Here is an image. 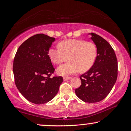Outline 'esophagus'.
Instances as JSON below:
<instances>
[{
  "mask_svg": "<svg viewBox=\"0 0 131 131\" xmlns=\"http://www.w3.org/2000/svg\"><path fill=\"white\" fill-rule=\"evenodd\" d=\"M71 79L70 77H64L63 80L64 81H67V80H69Z\"/></svg>",
  "mask_w": 131,
  "mask_h": 131,
  "instance_id": "esophagus-1",
  "label": "esophagus"
}]
</instances>
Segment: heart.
<instances>
[{
	"label": "heart",
	"instance_id": "b5f03b06",
	"mask_svg": "<svg viewBox=\"0 0 131 131\" xmlns=\"http://www.w3.org/2000/svg\"><path fill=\"white\" fill-rule=\"evenodd\" d=\"M97 52L95 45L81 39H69L61 42L58 47L51 48L48 51L51 61L60 64L67 60V63L57 70L58 74L66 76L75 74L81 70H89L95 61Z\"/></svg>",
	"mask_w": 131,
	"mask_h": 131
}]
</instances>
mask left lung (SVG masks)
Masks as SVG:
<instances>
[{
    "label": "left lung",
    "mask_w": 131,
    "mask_h": 131,
    "mask_svg": "<svg viewBox=\"0 0 131 131\" xmlns=\"http://www.w3.org/2000/svg\"><path fill=\"white\" fill-rule=\"evenodd\" d=\"M96 47L94 65L80 77L81 85L75 90L79 98L85 103H97L110 92L117 78V60L113 49L104 39L89 33Z\"/></svg>",
    "instance_id": "1"
}]
</instances>
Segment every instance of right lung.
<instances>
[{
    "instance_id": "1",
    "label": "right lung",
    "mask_w": 131,
    "mask_h": 131,
    "mask_svg": "<svg viewBox=\"0 0 131 131\" xmlns=\"http://www.w3.org/2000/svg\"><path fill=\"white\" fill-rule=\"evenodd\" d=\"M55 39L37 34L23 42L18 49L13 64L16 86L28 101L36 104L55 97L63 79L51 78L55 69L48 51Z\"/></svg>"
}]
</instances>
